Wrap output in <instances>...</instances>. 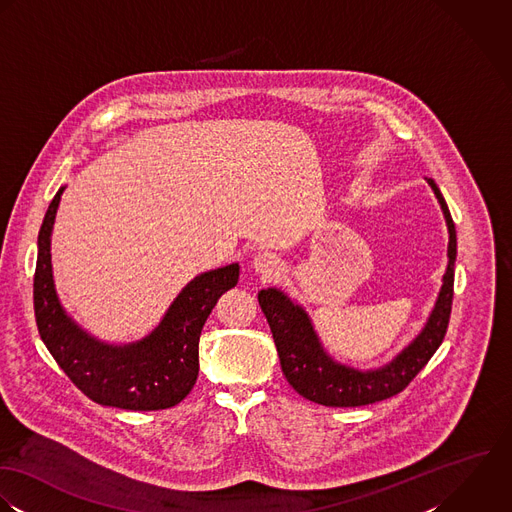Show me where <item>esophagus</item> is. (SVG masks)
I'll use <instances>...</instances> for the list:
<instances>
[{
	"label": "esophagus",
	"mask_w": 512,
	"mask_h": 512,
	"mask_svg": "<svg viewBox=\"0 0 512 512\" xmlns=\"http://www.w3.org/2000/svg\"><path fill=\"white\" fill-rule=\"evenodd\" d=\"M253 269L263 277H273L281 271V261L273 253H259L253 257Z\"/></svg>",
	"instance_id": "obj_1"
}]
</instances>
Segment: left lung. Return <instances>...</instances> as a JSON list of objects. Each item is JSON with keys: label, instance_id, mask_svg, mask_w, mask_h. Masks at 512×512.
I'll return each instance as SVG.
<instances>
[{"label": "left lung", "instance_id": "1", "mask_svg": "<svg viewBox=\"0 0 512 512\" xmlns=\"http://www.w3.org/2000/svg\"><path fill=\"white\" fill-rule=\"evenodd\" d=\"M427 184L431 186L447 221L449 263L439 297L425 326L411 340V344L386 366L360 372L356 368L338 364L324 352L303 308L295 305L279 289H263L259 293V305L271 326L283 374L287 382L310 402L328 408H358L388 400L408 388L409 382L419 374V370H423V366L441 346L453 303L457 233L449 207L437 184L433 180H427Z\"/></svg>", "mask_w": 512, "mask_h": 512}]
</instances>
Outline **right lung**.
Returning <instances> with one entry per match:
<instances>
[{
    "mask_svg": "<svg viewBox=\"0 0 512 512\" xmlns=\"http://www.w3.org/2000/svg\"><path fill=\"white\" fill-rule=\"evenodd\" d=\"M63 192L49 204L37 239L33 307L41 340L69 380L101 406L152 411L180 404L198 380L205 320L219 297L237 285L239 265L190 281L146 338L124 346L101 342L63 310L55 293L51 231Z\"/></svg>",
    "mask_w": 512,
    "mask_h": 512,
    "instance_id": "1",
    "label": "right lung"
}]
</instances>
